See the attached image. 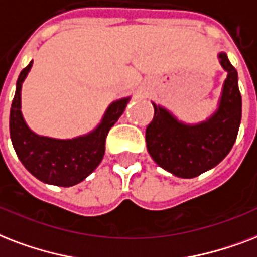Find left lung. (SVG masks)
<instances>
[{"label":"left lung","instance_id":"obj_1","mask_svg":"<svg viewBox=\"0 0 257 257\" xmlns=\"http://www.w3.org/2000/svg\"><path fill=\"white\" fill-rule=\"evenodd\" d=\"M226 72L217 110L204 122L186 124L153 103L154 118L146 128L147 151L157 165L180 178H194L221 162L237 138L241 95L237 71L225 52L218 53Z\"/></svg>","mask_w":257,"mask_h":257}]
</instances>
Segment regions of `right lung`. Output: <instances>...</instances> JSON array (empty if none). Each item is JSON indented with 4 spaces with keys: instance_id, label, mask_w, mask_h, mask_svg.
<instances>
[{
    "instance_id": "right-lung-1",
    "label": "right lung",
    "mask_w": 257,
    "mask_h": 257,
    "mask_svg": "<svg viewBox=\"0 0 257 257\" xmlns=\"http://www.w3.org/2000/svg\"><path fill=\"white\" fill-rule=\"evenodd\" d=\"M31 61L21 71L12 101L11 139L21 164L45 184L69 188L85 180L103 160L108 131L120 118L130 97H122L107 107L100 123L91 133L72 139H56L33 133L21 112V87L31 71Z\"/></svg>"
}]
</instances>
